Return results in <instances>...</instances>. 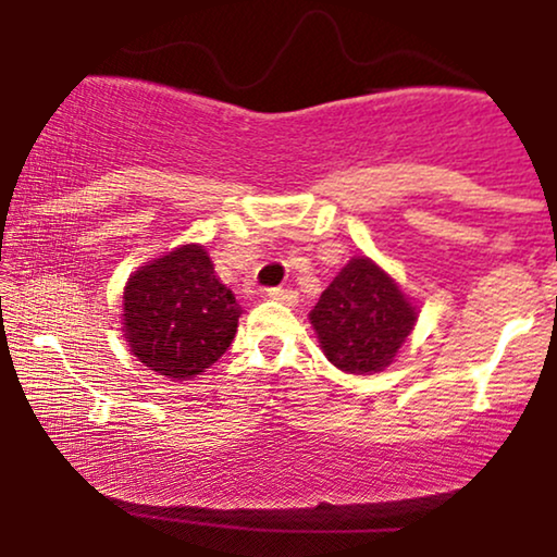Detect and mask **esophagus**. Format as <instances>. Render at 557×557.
<instances>
[{"label": "esophagus", "mask_w": 557, "mask_h": 557, "mask_svg": "<svg viewBox=\"0 0 557 557\" xmlns=\"http://www.w3.org/2000/svg\"><path fill=\"white\" fill-rule=\"evenodd\" d=\"M267 296H270L272 300H280V304H285V306L298 304V293L290 290V287H272V290H267Z\"/></svg>", "instance_id": "obj_1"}]
</instances>
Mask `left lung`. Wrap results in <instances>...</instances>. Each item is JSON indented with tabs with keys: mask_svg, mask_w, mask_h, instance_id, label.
<instances>
[{
	"mask_svg": "<svg viewBox=\"0 0 557 557\" xmlns=\"http://www.w3.org/2000/svg\"><path fill=\"white\" fill-rule=\"evenodd\" d=\"M417 317L398 283L367 257L350 259L309 314L324 356L348 374L389 367Z\"/></svg>",
	"mask_w": 557,
	"mask_h": 557,
	"instance_id": "left-lung-1",
	"label": "left lung"
}]
</instances>
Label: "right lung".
I'll return each mask as SVG.
<instances>
[{
    "mask_svg": "<svg viewBox=\"0 0 557 557\" xmlns=\"http://www.w3.org/2000/svg\"><path fill=\"white\" fill-rule=\"evenodd\" d=\"M243 309L220 283L203 246L175 248L131 274L123 332L133 356L168 380H190L220 359Z\"/></svg>",
    "mask_w": 557,
    "mask_h": 557,
    "instance_id": "obj_1",
    "label": "right lung"
}]
</instances>
